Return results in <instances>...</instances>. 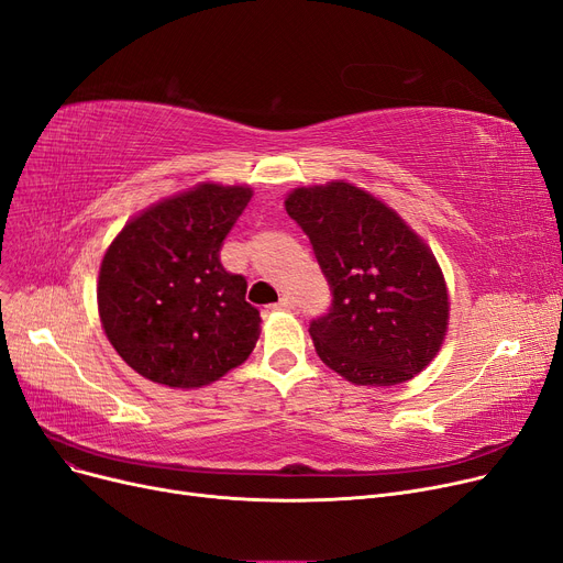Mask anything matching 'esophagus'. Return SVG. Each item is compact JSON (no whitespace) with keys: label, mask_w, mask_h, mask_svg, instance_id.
I'll return each mask as SVG.
<instances>
[{"label":"esophagus","mask_w":563,"mask_h":563,"mask_svg":"<svg viewBox=\"0 0 563 563\" xmlns=\"http://www.w3.org/2000/svg\"><path fill=\"white\" fill-rule=\"evenodd\" d=\"M274 308H276V310H291V308H295V299L285 295V297H283Z\"/></svg>","instance_id":"obj_1"}]
</instances>
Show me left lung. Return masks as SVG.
<instances>
[{
  "label": "left lung",
  "instance_id": "8db88e82",
  "mask_svg": "<svg viewBox=\"0 0 563 563\" xmlns=\"http://www.w3.org/2000/svg\"><path fill=\"white\" fill-rule=\"evenodd\" d=\"M285 209L333 289L329 314L308 329L317 356L356 386H396L426 371L444 345L451 301L423 236L345 179L289 190Z\"/></svg>",
  "mask_w": 563,
  "mask_h": 563
}]
</instances>
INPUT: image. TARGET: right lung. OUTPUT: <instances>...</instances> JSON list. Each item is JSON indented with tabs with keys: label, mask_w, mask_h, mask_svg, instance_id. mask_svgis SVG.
I'll use <instances>...</instances> for the list:
<instances>
[{
	"label": "right lung",
	"mask_w": 563,
	"mask_h": 563,
	"mask_svg": "<svg viewBox=\"0 0 563 563\" xmlns=\"http://www.w3.org/2000/svg\"><path fill=\"white\" fill-rule=\"evenodd\" d=\"M253 188L200 181L142 209L112 239L96 301L110 345L144 379L202 388L251 356L262 317L221 246Z\"/></svg>",
	"instance_id": "right-lung-1"
}]
</instances>
